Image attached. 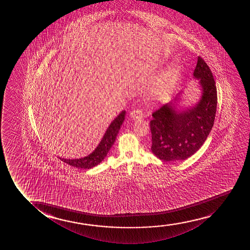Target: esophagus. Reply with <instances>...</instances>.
Wrapping results in <instances>:
<instances>
[{"instance_id":"1","label":"esophagus","mask_w":250,"mask_h":250,"mask_svg":"<svg viewBox=\"0 0 250 250\" xmlns=\"http://www.w3.org/2000/svg\"><path fill=\"white\" fill-rule=\"evenodd\" d=\"M144 116L143 112L140 109H134L130 113V117L132 120H139Z\"/></svg>"}]
</instances>
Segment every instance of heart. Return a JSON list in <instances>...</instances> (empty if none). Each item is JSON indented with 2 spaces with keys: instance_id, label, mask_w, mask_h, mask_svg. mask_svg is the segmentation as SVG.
<instances>
[{
  "instance_id": "1",
  "label": "heart",
  "mask_w": 250,
  "mask_h": 250,
  "mask_svg": "<svg viewBox=\"0 0 250 250\" xmlns=\"http://www.w3.org/2000/svg\"><path fill=\"white\" fill-rule=\"evenodd\" d=\"M177 75H178V73L175 70H170V71L166 72L164 77H163V80H162L161 89H164L167 86L171 84V83L174 82L175 79L177 78Z\"/></svg>"
}]
</instances>
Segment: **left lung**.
<instances>
[{
  "mask_svg": "<svg viewBox=\"0 0 250 250\" xmlns=\"http://www.w3.org/2000/svg\"><path fill=\"white\" fill-rule=\"evenodd\" d=\"M194 77L200 79L202 88L198 104L180 113L170 103L152 113L151 150L162 161H183L191 156L202 147L213 126L217 108L215 81L200 56Z\"/></svg>",
  "mask_w": 250,
  "mask_h": 250,
  "instance_id": "1",
  "label": "left lung"
}]
</instances>
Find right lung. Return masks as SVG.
I'll list each match as a JSON object with an SVG mask.
<instances>
[{"instance_id":"add662e5","label":"right lung","mask_w":250,"mask_h":250,"mask_svg":"<svg viewBox=\"0 0 250 250\" xmlns=\"http://www.w3.org/2000/svg\"><path fill=\"white\" fill-rule=\"evenodd\" d=\"M125 111H122L116 117V119L113 120V122L110 124L109 127L107 128L106 133L103 137L99 145L89 155L86 157L80 158V159H75V160H70V159L67 160V159L60 157V160L74 167L82 168V169H90L100 164L104 160V158L106 157L110 148L113 146L120 126L125 120Z\"/></svg>"}]
</instances>
